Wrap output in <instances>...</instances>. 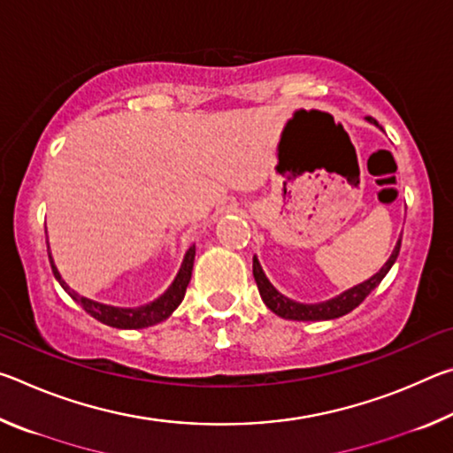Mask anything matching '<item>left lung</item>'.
Wrapping results in <instances>:
<instances>
[{
    "instance_id": "8db88e82",
    "label": "left lung",
    "mask_w": 453,
    "mask_h": 453,
    "mask_svg": "<svg viewBox=\"0 0 453 453\" xmlns=\"http://www.w3.org/2000/svg\"><path fill=\"white\" fill-rule=\"evenodd\" d=\"M367 121H373V124L378 126V121L372 118H367ZM400 248H402V240H397L392 256H389V259L383 264L381 270L375 275H372L370 280H365L364 283H359V286H354L351 289L343 291V294H340L337 297H332V300L321 302V303H300V302H294L283 294H280V291L272 286L270 280L265 278V273L262 270V265H259L256 256H254V278H256L259 296H262L264 303L275 313V316H280L283 319H294V321L335 319V318L346 316V313H349L351 310H356L357 305L362 303L365 297L380 286L381 280L386 278V273L392 270V265L397 259V256H400Z\"/></svg>"
}]
</instances>
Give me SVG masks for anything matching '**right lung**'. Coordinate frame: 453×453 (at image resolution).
Returning a JSON list of instances; mask_svg holds the SVG:
<instances>
[{
	"label": "right lung",
	"instance_id": "add662e5",
	"mask_svg": "<svg viewBox=\"0 0 453 453\" xmlns=\"http://www.w3.org/2000/svg\"><path fill=\"white\" fill-rule=\"evenodd\" d=\"M48 256H50V264H51V272L56 275V280L59 281V286L64 288L67 294H70L72 300L78 302L83 310H86L91 318H96L97 321H102L105 326L118 327V329H142L148 326H156L159 321L167 319L173 313V310L181 303L183 296H186L188 283L191 280V270H194V257H196V245L186 251V257H183L181 267L178 275L170 288L164 291V296H159L157 300H153L148 305H142V308H113V305H105L94 300H88L67 286V283L61 280V275L58 272L56 264H53L51 254H50V245H48Z\"/></svg>",
	"mask_w": 453,
	"mask_h": 453
}]
</instances>
